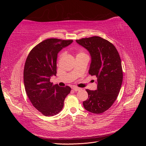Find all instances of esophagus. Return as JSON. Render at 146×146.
Listing matches in <instances>:
<instances>
[{"instance_id": "1", "label": "esophagus", "mask_w": 146, "mask_h": 146, "mask_svg": "<svg viewBox=\"0 0 146 146\" xmlns=\"http://www.w3.org/2000/svg\"><path fill=\"white\" fill-rule=\"evenodd\" d=\"M72 90L75 91H80L81 89L80 88H78V87H76V86H74L72 88Z\"/></svg>"}]
</instances>
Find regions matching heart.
Listing matches in <instances>:
<instances>
[{
    "label": "heart",
    "instance_id": "heart-1",
    "mask_svg": "<svg viewBox=\"0 0 146 146\" xmlns=\"http://www.w3.org/2000/svg\"><path fill=\"white\" fill-rule=\"evenodd\" d=\"M80 54H83V53H80V54H78V55H80ZM62 56V55H61L60 56Z\"/></svg>",
    "mask_w": 146,
    "mask_h": 146
}]
</instances>
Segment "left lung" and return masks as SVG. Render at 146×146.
Instances as JSON below:
<instances>
[{
    "label": "left lung",
    "mask_w": 146,
    "mask_h": 146,
    "mask_svg": "<svg viewBox=\"0 0 146 146\" xmlns=\"http://www.w3.org/2000/svg\"><path fill=\"white\" fill-rule=\"evenodd\" d=\"M76 42L89 52V74L98 78L97 90H86L88 99L83 102V107L91 113H102L111 107L121 90L123 73L120 56L113 44L99 36Z\"/></svg>",
    "instance_id": "obj_1"
}]
</instances>
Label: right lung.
<instances>
[{
	"mask_svg": "<svg viewBox=\"0 0 146 146\" xmlns=\"http://www.w3.org/2000/svg\"><path fill=\"white\" fill-rule=\"evenodd\" d=\"M72 40L50 38L42 41L30 51L24 70V83L27 96L33 107L46 116L58 114L70 92L68 86L53 85L50 77L56 76L58 53Z\"/></svg>",
	"mask_w": 146,
	"mask_h": 146,
	"instance_id": "right-lung-1",
	"label": "right lung"
}]
</instances>
